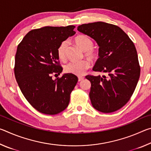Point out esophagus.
Here are the masks:
<instances>
[{
	"instance_id": "obj_1",
	"label": "esophagus",
	"mask_w": 151,
	"mask_h": 151,
	"mask_svg": "<svg viewBox=\"0 0 151 151\" xmlns=\"http://www.w3.org/2000/svg\"><path fill=\"white\" fill-rule=\"evenodd\" d=\"M84 78H85V77H84V76H78V81H83Z\"/></svg>"
}]
</instances>
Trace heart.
<instances>
[{"mask_svg": "<svg viewBox=\"0 0 151 151\" xmlns=\"http://www.w3.org/2000/svg\"><path fill=\"white\" fill-rule=\"evenodd\" d=\"M75 44L85 51V55L91 60H96L99 57L98 50L93 47V40L87 35H79L74 39ZM68 46V41L64 40L57 48V55L61 60H66V50ZM91 66V62L87 59L80 61H70L65 65L64 70L66 73L81 76L85 73L86 70Z\"/></svg>", "mask_w": 151, "mask_h": 151, "instance_id": "obj_1", "label": "heart"}]
</instances>
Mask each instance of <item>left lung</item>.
<instances>
[{
  "label": "left lung",
  "instance_id": "1",
  "mask_svg": "<svg viewBox=\"0 0 151 151\" xmlns=\"http://www.w3.org/2000/svg\"><path fill=\"white\" fill-rule=\"evenodd\" d=\"M77 30L99 46V58L93 70L108 74L85 76L91 83L92 105L104 113L116 111L130 100L139 79L140 67L134 43L121 28L106 22L83 24Z\"/></svg>",
  "mask_w": 151,
  "mask_h": 151
}]
</instances>
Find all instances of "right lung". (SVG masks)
I'll return each mask as SVG.
<instances>
[{"label": "right lung", "instance_id": "add662e5", "mask_svg": "<svg viewBox=\"0 0 151 151\" xmlns=\"http://www.w3.org/2000/svg\"><path fill=\"white\" fill-rule=\"evenodd\" d=\"M75 27H45L29 31L18 45L14 75L25 99L33 108L45 114H57L68 106L70 94L77 76L60 75L57 48L61 42L75 34Z\"/></svg>", "mask_w": 151, "mask_h": 151}]
</instances>
